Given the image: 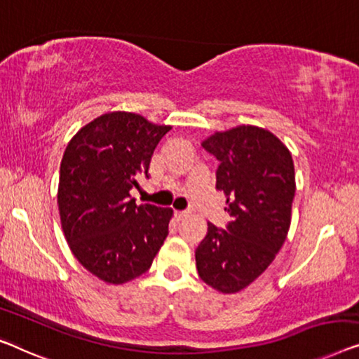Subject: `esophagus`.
<instances>
[{"label": "esophagus", "instance_id": "34e87169", "mask_svg": "<svg viewBox=\"0 0 359 359\" xmlns=\"http://www.w3.org/2000/svg\"><path fill=\"white\" fill-rule=\"evenodd\" d=\"M175 217L176 220H184V218L188 217V212H175Z\"/></svg>", "mask_w": 359, "mask_h": 359}]
</instances>
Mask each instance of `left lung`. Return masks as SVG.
<instances>
[{
    "mask_svg": "<svg viewBox=\"0 0 359 359\" xmlns=\"http://www.w3.org/2000/svg\"><path fill=\"white\" fill-rule=\"evenodd\" d=\"M218 160L217 191L226 197L225 230L207 223L196 249L202 282L230 294L251 285L287 240L294 197V165L287 145L267 129L241 124L202 142Z\"/></svg>",
    "mask_w": 359,
    "mask_h": 359,
    "instance_id": "obj_1",
    "label": "left lung"
}]
</instances>
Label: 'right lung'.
<instances>
[{
	"instance_id": "obj_1",
	"label": "right lung",
	"mask_w": 359,
	"mask_h": 359,
	"mask_svg": "<svg viewBox=\"0 0 359 359\" xmlns=\"http://www.w3.org/2000/svg\"><path fill=\"white\" fill-rule=\"evenodd\" d=\"M170 129L137 113L110 111L82 126L65 150L61 226L74 257L105 283L141 277L168 235L173 210L137 205L129 191L149 178L154 150Z\"/></svg>"
}]
</instances>
